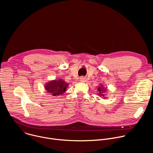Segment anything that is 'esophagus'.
<instances>
[{
    "label": "esophagus",
    "mask_w": 153,
    "mask_h": 153,
    "mask_svg": "<svg viewBox=\"0 0 153 153\" xmlns=\"http://www.w3.org/2000/svg\"><path fill=\"white\" fill-rule=\"evenodd\" d=\"M80 80H81V81H86V77H85L84 76H81L80 77Z\"/></svg>",
    "instance_id": "esophagus-1"
}]
</instances>
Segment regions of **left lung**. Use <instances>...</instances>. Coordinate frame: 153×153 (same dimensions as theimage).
<instances>
[{
  "instance_id": "obj_1",
  "label": "left lung",
  "mask_w": 153,
  "mask_h": 153,
  "mask_svg": "<svg viewBox=\"0 0 153 153\" xmlns=\"http://www.w3.org/2000/svg\"><path fill=\"white\" fill-rule=\"evenodd\" d=\"M106 91H107V88L106 87H104L102 84H100L97 87V94L98 96L102 97L103 99H106L105 93Z\"/></svg>"
}]
</instances>
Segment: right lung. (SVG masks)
Wrapping results in <instances>:
<instances>
[{
  "label": "right lung",
  "mask_w": 153,
  "mask_h": 153,
  "mask_svg": "<svg viewBox=\"0 0 153 153\" xmlns=\"http://www.w3.org/2000/svg\"><path fill=\"white\" fill-rule=\"evenodd\" d=\"M69 83L65 82L62 79L51 80L45 85V90L53 96H59L67 91Z\"/></svg>",
  "instance_id": "add662e5"
}]
</instances>
